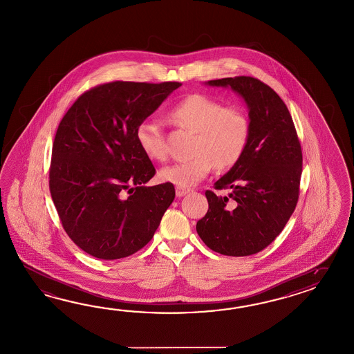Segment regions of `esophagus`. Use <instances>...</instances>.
Wrapping results in <instances>:
<instances>
[{
    "label": "esophagus",
    "mask_w": 354,
    "mask_h": 354,
    "mask_svg": "<svg viewBox=\"0 0 354 354\" xmlns=\"http://www.w3.org/2000/svg\"><path fill=\"white\" fill-rule=\"evenodd\" d=\"M189 189L180 187V186H177V187H176V195H177V198H182V196H185V195H186V194H189Z\"/></svg>",
    "instance_id": "obj_1"
}]
</instances>
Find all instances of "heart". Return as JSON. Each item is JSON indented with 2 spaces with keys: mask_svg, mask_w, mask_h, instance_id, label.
<instances>
[{
  "mask_svg": "<svg viewBox=\"0 0 354 354\" xmlns=\"http://www.w3.org/2000/svg\"><path fill=\"white\" fill-rule=\"evenodd\" d=\"M169 117L182 129L195 132L189 160L177 162L160 169L159 178L180 187H191L204 180L213 165L230 169L245 154L251 124L246 111L239 106H224L204 94L182 99L169 111ZM136 141L151 160L167 158V145L160 126L144 120L136 127Z\"/></svg>",
  "mask_w": 354,
  "mask_h": 354,
  "instance_id": "obj_1",
  "label": "heart"
}]
</instances>
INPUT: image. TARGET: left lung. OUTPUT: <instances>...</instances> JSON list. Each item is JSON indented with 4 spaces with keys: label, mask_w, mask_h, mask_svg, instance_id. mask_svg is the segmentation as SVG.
Instances as JSON below:
<instances>
[{
    "label": "left lung",
    "mask_w": 354,
    "mask_h": 354,
    "mask_svg": "<svg viewBox=\"0 0 354 354\" xmlns=\"http://www.w3.org/2000/svg\"><path fill=\"white\" fill-rule=\"evenodd\" d=\"M241 95L251 124L248 147L239 163L214 183L227 196L206 191L209 210L196 224L200 239L218 254L248 256L279 236L296 209L302 150L287 106L272 88L251 76L206 82Z\"/></svg>",
    "instance_id": "1"
}]
</instances>
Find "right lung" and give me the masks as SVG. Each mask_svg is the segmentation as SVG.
Returning a JSON list of instances; mask_svg holds the SVG:
<instances>
[{
    "instance_id": "right-lung-1",
    "label": "right lung",
    "mask_w": 354,
    "mask_h": 354,
    "mask_svg": "<svg viewBox=\"0 0 354 354\" xmlns=\"http://www.w3.org/2000/svg\"><path fill=\"white\" fill-rule=\"evenodd\" d=\"M181 85L102 84L76 99L58 124L50 196L64 230L86 254L122 259L153 239L176 191L168 182L145 186L156 168L136 127Z\"/></svg>"
}]
</instances>
